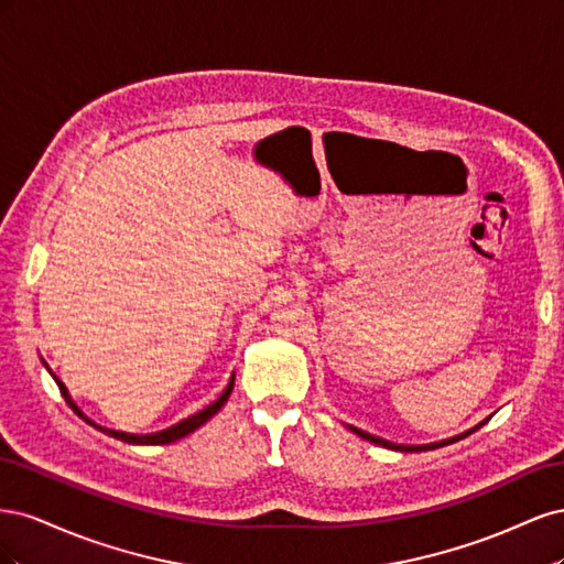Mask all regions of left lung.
<instances>
[{"label": "left lung", "instance_id": "1", "mask_svg": "<svg viewBox=\"0 0 564 564\" xmlns=\"http://www.w3.org/2000/svg\"><path fill=\"white\" fill-rule=\"evenodd\" d=\"M480 425H482V423H480ZM480 425H475L473 431H468V433H464V435H458V437H452V440H445V442H435V445H421V447H412V445H392V442L381 440V437H377V435H369V433H365V431H357V429H352V431H355L357 435H360V437L373 442V445H381V447H388V449H395V452H425V449H437V447L452 445V442H456V440H460V437H466V435L475 433L477 429H480Z\"/></svg>", "mask_w": 564, "mask_h": 564}]
</instances>
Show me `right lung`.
Returning a JSON list of instances; mask_svg holds the SVG:
<instances>
[{
	"instance_id": "right-lung-1",
	"label": "right lung",
	"mask_w": 564,
	"mask_h": 564,
	"mask_svg": "<svg viewBox=\"0 0 564 564\" xmlns=\"http://www.w3.org/2000/svg\"><path fill=\"white\" fill-rule=\"evenodd\" d=\"M51 377H54V373H51ZM56 379V383H58V390H61V395L65 398V402L73 406V412L77 414V416H82L84 421L87 423H91L94 429H98V431H104V433H108V435H112V437H117V440H122V442H129V445H169V442H176V440H181V437H185L187 433H193V431H197L202 423H207L220 406H224L226 402H228V398H230V392H232V379H230V383H228V388L224 390V395H220L216 402H212L207 409H202V412H197L195 416H191V419H185V421H181V423H176V425H172V429H166V431H162V433H152V435H129V433H117V431H108V429H100V425H96L94 421H89L87 416H84L79 409H77V404L70 400V395H67V390H65V386H63V381L58 379V377H54Z\"/></svg>"
}]
</instances>
